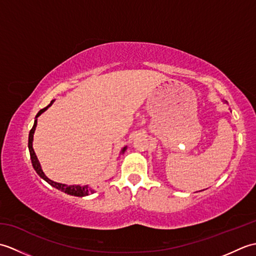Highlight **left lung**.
I'll list each match as a JSON object with an SVG mask.
<instances>
[{"mask_svg": "<svg viewBox=\"0 0 256 256\" xmlns=\"http://www.w3.org/2000/svg\"><path fill=\"white\" fill-rule=\"evenodd\" d=\"M224 102H226V101H224Z\"/></svg>", "mask_w": 256, "mask_h": 256, "instance_id": "1", "label": "left lung"}]
</instances>
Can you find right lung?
I'll return each instance as SVG.
<instances>
[{
	"instance_id": "obj_1",
	"label": "right lung",
	"mask_w": 256,
	"mask_h": 256,
	"mask_svg": "<svg viewBox=\"0 0 256 256\" xmlns=\"http://www.w3.org/2000/svg\"><path fill=\"white\" fill-rule=\"evenodd\" d=\"M54 101H55V100H52L46 108H42V110L37 113V116L35 118L34 125H32V128L30 132V135H28V150H30V154L32 164V167H34V170H36V172L38 174V175H40V177L44 179V180L50 184V186L57 188L58 190H60V192H64V194L76 196V197H86V196H89L90 194H94V190L91 189L88 186V184H86V186H80V184H70V186H68V184L52 182V179L48 178L45 175V172H42V166H40V160H38V158H37V156H36L35 152H34V148H32V140H34V133H35V130H36V126H37V118L40 116L42 113H44L47 110V108L52 104ZM126 148H128V146H124V148L121 150V154H124V152L126 150Z\"/></svg>"
}]
</instances>
